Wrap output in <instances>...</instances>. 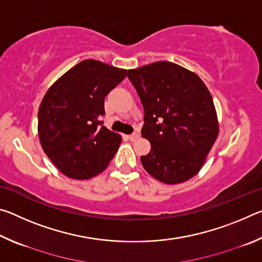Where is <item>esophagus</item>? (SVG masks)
<instances>
[{"label":"esophagus","mask_w":262,"mask_h":262,"mask_svg":"<svg viewBox=\"0 0 262 262\" xmlns=\"http://www.w3.org/2000/svg\"><path fill=\"white\" fill-rule=\"evenodd\" d=\"M139 137H140V135L137 134V133H133V134L128 135V139H129L130 141H136L137 139H139Z\"/></svg>","instance_id":"esophagus-1"}]
</instances>
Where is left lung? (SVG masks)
Returning <instances> with one entry per match:
<instances>
[{
    "label": "left lung",
    "instance_id": "left-lung-1",
    "mask_svg": "<svg viewBox=\"0 0 262 262\" xmlns=\"http://www.w3.org/2000/svg\"><path fill=\"white\" fill-rule=\"evenodd\" d=\"M144 108L142 136L151 150L145 171L164 184H179L200 171L219 135L211 95L201 78L167 61L128 70Z\"/></svg>",
    "mask_w": 262,
    "mask_h": 262
}]
</instances>
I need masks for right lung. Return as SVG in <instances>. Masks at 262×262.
<instances>
[{"instance_id":"1","label":"right lung","mask_w":262,"mask_h":262,"mask_svg":"<svg viewBox=\"0 0 262 262\" xmlns=\"http://www.w3.org/2000/svg\"><path fill=\"white\" fill-rule=\"evenodd\" d=\"M127 70L96 60L79 62L48 89L39 107L43 151L64 176L90 179L103 172L121 136L103 125L104 100Z\"/></svg>"}]
</instances>
